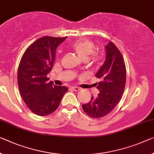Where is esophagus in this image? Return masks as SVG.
<instances>
[{
	"label": "esophagus",
	"mask_w": 154,
	"mask_h": 154,
	"mask_svg": "<svg viewBox=\"0 0 154 154\" xmlns=\"http://www.w3.org/2000/svg\"><path fill=\"white\" fill-rule=\"evenodd\" d=\"M72 89L74 91H79L80 90V88L79 87H72Z\"/></svg>",
	"instance_id": "1"
}]
</instances>
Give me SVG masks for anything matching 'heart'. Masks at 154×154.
<instances>
[{"mask_svg": "<svg viewBox=\"0 0 154 154\" xmlns=\"http://www.w3.org/2000/svg\"><path fill=\"white\" fill-rule=\"evenodd\" d=\"M70 47L76 52L80 57L87 59L93 53L95 45L90 40L83 38L72 42L70 45ZM91 59L94 62H98L99 60V56L98 54H93Z\"/></svg>", "mask_w": 154, "mask_h": 154, "instance_id": "heart-1", "label": "heart"}]
</instances>
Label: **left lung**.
<instances>
[{
  "instance_id": "left-lung-1",
  "label": "left lung",
  "mask_w": 154,
  "mask_h": 154,
  "mask_svg": "<svg viewBox=\"0 0 154 154\" xmlns=\"http://www.w3.org/2000/svg\"><path fill=\"white\" fill-rule=\"evenodd\" d=\"M106 58L96 76L100 79L97 89L100 93L91 96L89 103L82 105L84 112L93 118H100L116 107L123 94L126 82V68L124 59L112 41L105 47Z\"/></svg>"
}]
</instances>
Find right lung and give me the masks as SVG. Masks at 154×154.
<instances>
[{"instance_id": "1", "label": "right lung", "mask_w": 154, "mask_h": 154, "mask_svg": "<svg viewBox=\"0 0 154 154\" xmlns=\"http://www.w3.org/2000/svg\"><path fill=\"white\" fill-rule=\"evenodd\" d=\"M67 37L44 36L26 49L18 66V85L20 95L33 113L44 116L57 109L68 89L48 82L58 46Z\"/></svg>"}]
</instances>
